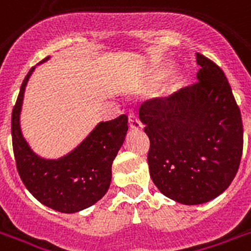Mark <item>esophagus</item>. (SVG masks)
<instances>
[{
  "label": "esophagus",
  "mask_w": 251,
  "mask_h": 251,
  "mask_svg": "<svg viewBox=\"0 0 251 251\" xmlns=\"http://www.w3.org/2000/svg\"><path fill=\"white\" fill-rule=\"evenodd\" d=\"M127 122H129V127L133 130H141L142 129V124L139 121L138 116H137V113L130 112L127 114Z\"/></svg>",
  "instance_id": "34e87169"
}]
</instances>
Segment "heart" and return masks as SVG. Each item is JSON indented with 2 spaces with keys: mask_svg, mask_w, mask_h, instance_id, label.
<instances>
[{
  "mask_svg": "<svg viewBox=\"0 0 251 251\" xmlns=\"http://www.w3.org/2000/svg\"><path fill=\"white\" fill-rule=\"evenodd\" d=\"M166 74H167V71L166 70H159L156 71V72H154L152 74V76L150 77V80H149V87H155V85H158V84L162 81V79H163L164 76H166ZM177 87H179V83L177 81H174V83L170 84V87H168V92H175L177 89Z\"/></svg>",
  "mask_w": 251,
  "mask_h": 251,
  "instance_id": "obj_1",
  "label": "heart"
}]
</instances>
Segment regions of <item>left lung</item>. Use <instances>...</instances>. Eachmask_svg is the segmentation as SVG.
<instances>
[{"mask_svg":"<svg viewBox=\"0 0 251 251\" xmlns=\"http://www.w3.org/2000/svg\"><path fill=\"white\" fill-rule=\"evenodd\" d=\"M198 83L146 100L139 120L150 139L147 162L160 192L181 204L217 198L236 176L244 149L241 110L226 76L196 52Z\"/></svg>","mask_w":251,"mask_h":251,"instance_id":"left-lung-1","label":"left lung"}]
</instances>
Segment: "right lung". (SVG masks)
I'll list each match as a JSON object with an SVG mask.
<instances>
[{"instance_id": "right-lung-1", "label": "right lung", "mask_w": 251, "mask_h": 251, "mask_svg": "<svg viewBox=\"0 0 251 251\" xmlns=\"http://www.w3.org/2000/svg\"><path fill=\"white\" fill-rule=\"evenodd\" d=\"M34 68L26 75L11 113V141L17 170L25 187L38 201L63 213H75L93 205L106 194L112 180L113 160L125 141L127 117L122 114L112 121L101 122L76 150L62 159L38 158L19 127L25 87Z\"/></svg>"}]
</instances>
